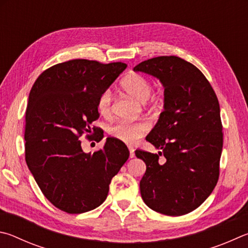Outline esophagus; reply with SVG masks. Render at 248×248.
<instances>
[{"instance_id": "esophagus-1", "label": "esophagus", "mask_w": 248, "mask_h": 248, "mask_svg": "<svg viewBox=\"0 0 248 248\" xmlns=\"http://www.w3.org/2000/svg\"><path fill=\"white\" fill-rule=\"evenodd\" d=\"M128 150H129V158H134V157H135V150H134V149L132 148V147H129Z\"/></svg>"}]
</instances>
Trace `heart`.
<instances>
[{"label": "heart", "mask_w": 248, "mask_h": 248, "mask_svg": "<svg viewBox=\"0 0 248 248\" xmlns=\"http://www.w3.org/2000/svg\"><path fill=\"white\" fill-rule=\"evenodd\" d=\"M121 87L125 93L138 102H146L151 93V84L149 79L138 73H132L123 78ZM112 94L110 90H106L98 100V111L101 115L108 116L111 113ZM149 131V125L146 122H119L108 128V134L115 140L124 144H135Z\"/></svg>", "instance_id": "heart-1"}]
</instances>
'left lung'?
Instances as JSON below:
<instances>
[{"label":"left lung","mask_w":248,"mask_h":248,"mask_svg":"<svg viewBox=\"0 0 248 248\" xmlns=\"http://www.w3.org/2000/svg\"><path fill=\"white\" fill-rule=\"evenodd\" d=\"M134 71L155 77L164 88L163 111L146 137L161 151H135L146 163L141 198L162 215H186L209 197L219 179L223 134L218 98L203 74L177 56L147 60ZM161 154L164 164L158 163Z\"/></svg>","instance_id":"8db88e82"}]
</instances>
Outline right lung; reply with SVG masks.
<instances>
[{"label": "right lung", "instance_id": "1", "mask_svg": "<svg viewBox=\"0 0 248 248\" xmlns=\"http://www.w3.org/2000/svg\"><path fill=\"white\" fill-rule=\"evenodd\" d=\"M125 63L72 60L47 68L34 81L28 98L25 155L41 192L68 214H82L106 201L112 177L127 161L123 142L107 138L102 149L85 154L80 136L91 137L99 117L98 100Z\"/></svg>", "mask_w": 248, "mask_h": 248}]
</instances>
